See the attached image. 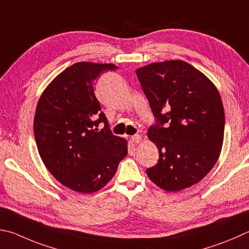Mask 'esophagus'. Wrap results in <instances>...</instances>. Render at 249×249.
<instances>
[{"mask_svg":"<svg viewBox=\"0 0 249 249\" xmlns=\"http://www.w3.org/2000/svg\"><path fill=\"white\" fill-rule=\"evenodd\" d=\"M130 142L133 143H139L142 142V136H140V135H133V136L130 137Z\"/></svg>","mask_w":249,"mask_h":249,"instance_id":"obj_1","label":"esophagus"}]
</instances>
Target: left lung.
Wrapping results in <instances>:
<instances>
[{"instance_id":"8db88e82","label":"left lung","mask_w":249,"mask_h":249,"mask_svg":"<svg viewBox=\"0 0 249 249\" xmlns=\"http://www.w3.org/2000/svg\"><path fill=\"white\" fill-rule=\"evenodd\" d=\"M136 74L157 120L148 137L159 161L147 169L148 178L166 192L191 187L209 173L222 149L225 117L218 89L180 60L152 63Z\"/></svg>"}]
</instances>
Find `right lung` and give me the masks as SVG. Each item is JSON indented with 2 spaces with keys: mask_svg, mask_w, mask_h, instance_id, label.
Returning <instances> with one entry per match:
<instances>
[{
  "mask_svg": "<svg viewBox=\"0 0 249 249\" xmlns=\"http://www.w3.org/2000/svg\"><path fill=\"white\" fill-rule=\"evenodd\" d=\"M114 64L75 63L40 97L34 120L36 143L46 168L71 191H100L127 155V142L111 133L93 83ZM100 123H105L101 131Z\"/></svg>",
  "mask_w": 249,
  "mask_h": 249,
  "instance_id": "obj_1",
  "label": "right lung"
}]
</instances>
